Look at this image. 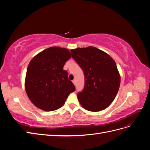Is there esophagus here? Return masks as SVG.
Returning <instances> with one entry per match:
<instances>
[{"label":"esophagus","mask_w":150,"mask_h":150,"mask_svg":"<svg viewBox=\"0 0 150 150\" xmlns=\"http://www.w3.org/2000/svg\"><path fill=\"white\" fill-rule=\"evenodd\" d=\"M72 83H73V84L75 85V84H76V80H75V79L72 80Z\"/></svg>","instance_id":"1"}]
</instances>
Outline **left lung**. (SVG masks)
Wrapping results in <instances>:
<instances>
[{
  "instance_id": "obj_1",
  "label": "left lung",
  "mask_w": 150,
  "mask_h": 150,
  "mask_svg": "<svg viewBox=\"0 0 150 150\" xmlns=\"http://www.w3.org/2000/svg\"><path fill=\"white\" fill-rule=\"evenodd\" d=\"M71 52L85 76L84 88L78 94L81 105L93 112L107 108L120 86L121 78L115 61L105 52L93 46L71 49Z\"/></svg>"
}]
</instances>
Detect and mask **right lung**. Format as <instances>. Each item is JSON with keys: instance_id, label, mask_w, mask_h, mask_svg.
<instances>
[{"instance_id": "right-lung-1", "label": "right lung", "mask_w": 150, "mask_h": 150, "mask_svg": "<svg viewBox=\"0 0 150 150\" xmlns=\"http://www.w3.org/2000/svg\"><path fill=\"white\" fill-rule=\"evenodd\" d=\"M71 54L68 49L51 47L35 56L27 69L25 89L30 101L40 110L52 111L62 107L75 91L63 69Z\"/></svg>"}]
</instances>
